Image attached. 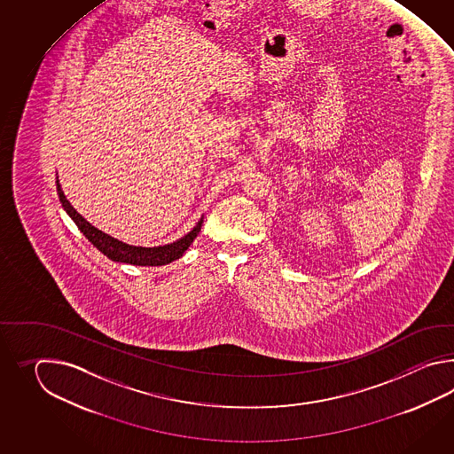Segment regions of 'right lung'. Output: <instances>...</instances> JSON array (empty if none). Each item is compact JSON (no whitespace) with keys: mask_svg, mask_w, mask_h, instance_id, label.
I'll return each mask as SVG.
<instances>
[{"mask_svg":"<svg viewBox=\"0 0 454 454\" xmlns=\"http://www.w3.org/2000/svg\"><path fill=\"white\" fill-rule=\"evenodd\" d=\"M57 192H59V201L68 213L69 217L74 221L77 229L86 235L87 240L90 241L97 250L104 253L108 260L116 261V262H126V264H135V266H162L168 264L172 261L178 260L184 256V251L193 243L194 239L201 231L203 225V217L194 225L193 231H188L184 237L178 239L174 243L162 245V247H133L123 241L116 240L110 237L108 233L96 229L92 223H87L86 219L77 213L76 209L71 206L67 196L61 190L59 178H57Z\"/></svg>","mask_w":454,"mask_h":454,"instance_id":"1","label":"right lung"}]
</instances>
